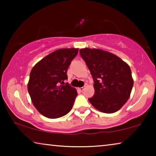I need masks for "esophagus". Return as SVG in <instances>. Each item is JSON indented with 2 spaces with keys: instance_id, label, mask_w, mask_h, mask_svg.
Returning <instances> with one entry per match:
<instances>
[{
  "instance_id": "34e87169",
  "label": "esophagus",
  "mask_w": 156,
  "mask_h": 156,
  "mask_svg": "<svg viewBox=\"0 0 156 156\" xmlns=\"http://www.w3.org/2000/svg\"><path fill=\"white\" fill-rule=\"evenodd\" d=\"M79 89H80V91H83L84 90V87H80Z\"/></svg>"
}]
</instances>
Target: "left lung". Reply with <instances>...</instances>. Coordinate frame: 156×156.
<instances>
[{"label": "left lung", "instance_id": "8db88e82", "mask_svg": "<svg viewBox=\"0 0 156 156\" xmlns=\"http://www.w3.org/2000/svg\"><path fill=\"white\" fill-rule=\"evenodd\" d=\"M80 54L94 82L95 93L89 101L103 113L117 112L127 101L133 88L129 66L119 57L101 49H81Z\"/></svg>", "mask_w": 156, "mask_h": 156}]
</instances>
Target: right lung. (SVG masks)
Wrapping results in <instances>:
<instances>
[{"instance_id":"1","label":"right lung","mask_w":156,"mask_h":156,"mask_svg":"<svg viewBox=\"0 0 156 156\" xmlns=\"http://www.w3.org/2000/svg\"><path fill=\"white\" fill-rule=\"evenodd\" d=\"M78 49H60L47 55L32 68L28 92L36 109L51 119L64 116L72 109L76 89L64 81L67 69Z\"/></svg>"}]
</instances>
